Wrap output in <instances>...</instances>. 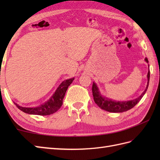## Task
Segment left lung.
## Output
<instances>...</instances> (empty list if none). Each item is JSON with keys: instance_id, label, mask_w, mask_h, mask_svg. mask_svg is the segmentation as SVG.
<instances>
[{"instance_id": "8db88e82", "label": "left lung", "mask_w": 160, "mask_h": 160, "mask_svg": "<svg viewBox=\"0 0 160 160\" xmlns=\"http://www.w3.org/2000/svg\"><path fill=\"white\" fill-rule=\"evenodd\" d=\"M145 60L148 62L147 58H146ZM148 84L147 89L143 92L141 96L136 98V99L130 100V101H127V102H116V101H113L109 99H107V98H105L102 97L100 95L99 91H98V88L96 86V83H93L92 86V93H93V100L98 105V107H100L104 111H107L108 112H113V113H122V112L127 111L128 110H130L131 108L134 107L135 105H136L140 101L142 98L143 97L144 95L145 94L146 91H147L148 86V81L149 78H150V71H148Z\"/></svg>"}]
</instances>
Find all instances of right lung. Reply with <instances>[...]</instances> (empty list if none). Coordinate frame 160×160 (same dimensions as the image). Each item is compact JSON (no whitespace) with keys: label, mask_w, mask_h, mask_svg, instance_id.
Masks as SVG:
<instances>
[{"label":"right lung","mask_w":160,"mask_h":160,"mask_svg":"<svg viewBox=\"0 0 160 160\" xmlns=\"http://www.w3.org/2000/svg\"><path fill=\"white\" fill-rule=\"evenodd\" d=\"M73 80L74 78H71V79L67 80L62 82L56 91L55 93L53 95L52 98L49 101H47L46 103L42 104L40 107L35 108H26L20 107L19 105L15 102L13 103L16 104V106L20 110H21L24 113L28 114L38 115H48L53 114L58 110L61 106H62L64 95H65L68 87L72 83Z\"/></svg>","instance_id":"obj_1"}]
</instances>
